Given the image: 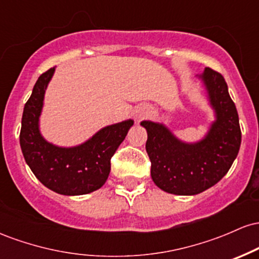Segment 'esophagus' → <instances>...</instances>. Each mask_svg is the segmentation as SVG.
Instances as JSON below:
<instances>
[{
	"mask_svg": "<svg viewBox=\"0 0 259 259\" xmlns=\"http://www.w3.org/2000/svg\"><path fill=\"white\" fill-rule=\"evenodd\" d=\"M148 114V108L146 106H139L134 109V115H135L136 120H141Z\"/></svg>",
	"mask_w": 259,
	"mask_h": 259,
	"instance_id": "34e87169",
	"label": "esophagus"
}]
</instances>
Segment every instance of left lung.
<instances>
[{
  "label": "left lung",
  "mask_w": 259,
  "mask_h": 259,
  "mask_svg": "<svg viewBox=\"0 0 259 259\" xmlns=\"http://www.w3.org/2000/svg\"><path fill=\"white\" fill-rule=\"evenodd\" d=\"M198 79L215 117L203 139L181 141L163 123L141 121L147 132L151 177L168 194L197 195L215 185L228 173L241 145L239 114L223 75L206 68Z\"/></svg>",
  "instance_id": "left-lung-1"
}]
</instances>
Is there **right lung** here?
Returning <instances> with one entry per match:
<instances>
[{
	"instance_id": "obj_1",
	"label": "right lung",
	"mask_w": 259,
	"mask_h": 259,
	"mask_svg": "<svg viewBox=\"0 0 259 259\" xmlns=\"http://www.w3.org/2000/svg\"><path fill=\"white\" fill-rule=\"evenodd\" d=\"M55 67L38 76L24 106L20 148L35 177L52 191L65 196L90 194L103 186L111 171V158L124 141L133 119L107 125L78 146L61 147L40 133L45 92Z\"/></svg>"
}]
</instances>
